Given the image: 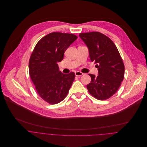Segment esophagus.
Here are the masks:
<instances>
[{
  "mask_svg": "<svg viewBox=\"0 0 147 147\" xmlns=\"http://www.w3.org/2000/svg\"><path fill=\"white\" fill-rule=\"evenodd\" d=\"M83 75V73H82V72H80V71H77V72H75V75L76 76H81Z\"/></svg>",
  "mask_w": 147,
  "mask_h": 147,
  "instance_id": "34e87169",
  "label": "esophagus"
}]
</instances>
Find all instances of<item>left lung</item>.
I'll return each instance as SVG.
<instances>
[{
    "instance_id": "8db88e82",
    "label": "left lung",
    "mask_w": 147,
    "mask_h": 147,
    "mask_svg": "<svg viewBox=\"0 0 147 147\" xmlns=\"http://www.w3.org/2000/svg\"><path fill=\"white\" fill-rule=\"evenodd\" d=\"M79 36L98 71L97 76L89 74L91 82L86 85L88 90L98 100L108 99L117 92L124 78L125 65L120 54L114 42L101 33H82Z\"/></svg>"
}]
</instances>
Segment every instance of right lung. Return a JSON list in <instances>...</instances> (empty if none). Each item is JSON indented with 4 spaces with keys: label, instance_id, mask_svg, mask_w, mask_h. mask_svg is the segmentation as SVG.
<instances>
[{
    "label": "right lung",
    "instance_id": "obj_1",
    "mask_svg": "<svg viewBox=\"0 0 147 147\" xmlns=\"http://www.w3.org/2000/svg\"><path fill=\"white\" fill-rule=\"evenodd\" d=\"M78 37L73 34L51 33L36 44L29 62L30 78L43 100L54 105L67 96L75 74H64L58 63L63 59L64 53Z\"/></svg>",
    "mask_w": 147,
    "mask_h": 147
}]
</instances>
